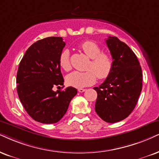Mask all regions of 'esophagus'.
Wrapping results in <instances>:
<instances>
[{
  "label": "esophagus",
  "mask_w": 159,
  "mask_h": 159,
  "mask_svg": "<svg viewBox=\"0 0 159 159\" xmlns=\"http://www.w3.org/2000/svg\"><path fill=\"white\" fill-rule=\"evenodd\" d=\"M85 91H86L85 89H78V92H84Z\"/></svg>",
  "instance_id": "34e87169"
}]
</instances>
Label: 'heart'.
<instances>
[{
  "label": "heart",
  "mask_w": 159,
  "mask_h": 159,
  "mask_svg": "<svg viewBox=\"0 0 159 159\" xmlns=\"http://www.w3.org/2000/svg\"><path fill=\"white\" fill-rule=\"evenodd\" d=\"M91 61L88 66V71H74L70 73L66 78L67 83L70 86L75 88L86 87L92 85L96 82L97 77L99 79H106L111 74L113 68V61L111 56L106 53H102L100 46L92 41H86L81 46ZM59 65L65 71L71 69L70 61V52L65 50L59 56Z\"/></svg>",
  "instance_id": "obj_1"
}]
</instances>
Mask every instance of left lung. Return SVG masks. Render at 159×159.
Segmentation results:
<instances>
[{"mask_svg": "<svg viewBox=\"0 0 159 159\" xmlns=\"http://www.w3.org/2000/svg\"><path fill=\"white\" fill-rule=\"evenodd\" d=\"M106 44L113 59L109 76L98 87L95 111L105 122L114 123L133 111L142 89V67L130 48L116 37H108Z\"/></svg>", "mask_w": 159, "mask_h": 159, "instance_id": "1", "label": "left lung"}]
</instances>
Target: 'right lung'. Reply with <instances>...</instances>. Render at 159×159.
<instances>
[{
	"mask_svg": "<svg viewBox=\"0 0 159 159\" xmlns=\"http://www.w3.org/2000/svg\"><path fill=\"white\" fill-rule=\"evenodd\" d=\"M65 43L61 37L40 39L25 52L18 67L17 91L24 108L32 119L45 124L59 122L77 94L69 86L64 91L53 87L64 84L59 56Z\"/></svg>",
	"mask_w": 159,
	"mask_h": 159,
	"instance_id": "add662e5",
	"label": "right lung"
}]
</instances>
